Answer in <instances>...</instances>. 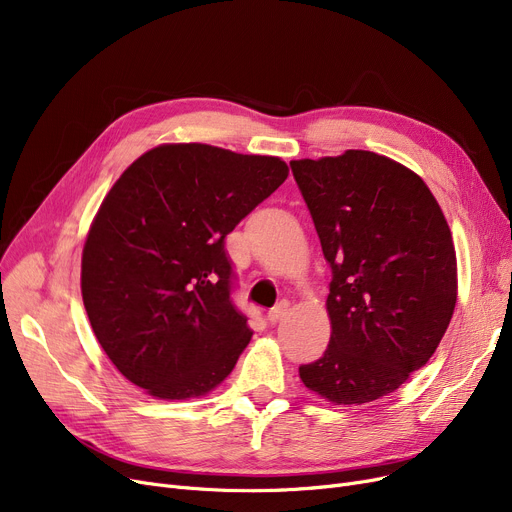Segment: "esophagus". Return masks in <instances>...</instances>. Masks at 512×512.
Listing matches in <instances>:
<instances>
[{"label": "esophagus", "mask_w": 512, "mask_h": 512, "mask_svg": "<svg viewBox=\"0 0 512 512\" xmlns=\"http://www.w3.org/2000/svg\"><path fill=\"white\" fill-rule=\"evenodd\" d=\"M286 311H288V301H280L276 307L267 311V321H270V324H278V321L286 315Z\"/></svg>", "instance_id": "34e87169"}]
</instances>
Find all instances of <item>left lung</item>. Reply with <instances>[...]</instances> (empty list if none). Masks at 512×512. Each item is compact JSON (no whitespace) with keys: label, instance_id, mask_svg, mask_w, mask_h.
I'll list each match as a JSON object with an SVG mask.
<instances>
[{"label":"left lung","instance_id":"1","mask_svg":"<svg viewBox=\"0 0 512 512\" xmlns=\"http://www.w3.org/2000/svg\"><path fill=\"white\" fill-rule=\"evenodd\" d=\"M290 168L332 267L330 344L299 375L334 405L378 400L429 361L450 324V228L427 184L384 155L351 149Z\"/></svg>","mask_w":512,"mask_h":512}]
</instances>
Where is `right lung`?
Wrapping results in <instances>:
<instances>
[{"mask_svg": "<svg viewBox=\"0 0 512 512\" xmlns=\"http://www.w3.org/2000/svg\"><path fill=\"white\" fill-rule=\"evenodd\" d=\"M280 157L159 145L118 178L83 249L91 328L128 382L184 400L222 384L253 332L226 236L286 180Z\"/></svg>", "mask_w": 512, "mask_h": 512, "instance_id": "add662e5", "label": "right lung"}]
</instances>
